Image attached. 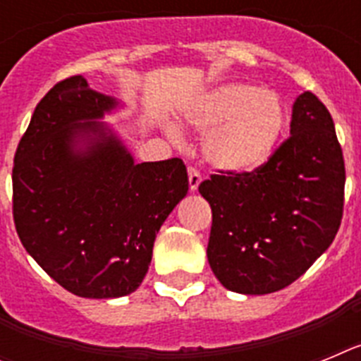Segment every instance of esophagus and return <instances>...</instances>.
<instances>
[{"label": "esophagus", "mask_w": 361, "mask_h": 361, "mask_svg": "<svg viewBox=\"0 0 361 361\" xmlns=\"http://www.w3.org/2000/svg\"><path fill=\"white\" fill-rule=\"evenodd\" d=\"M188 180H190V190L197 191L200 180H202V175H200L197 168H188Z\"/></svg>", "instance_id": "34e87169"}]
</instances>
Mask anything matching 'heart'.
Wrapping results in <instances>:
<instances>
[{
    "mask_svg": "<svg viewBox=\"0 0 361 361\" xmlns=\"http://www.w3.org/2000/svg\"><path fill=\"white\" fill-rule=\"evenodd\" d=\"M184 119L204 137L209 164L233 173H247L269 161L288 123L282 99L245 82H224L200 95L184 110ZM178 141L177 130L170 128Z\"/></svg>",
    "mask_w": 361,
    "mask_h": 361,
    "instance_id": "heart-1",
    "label": "heart"
}]
</instances>
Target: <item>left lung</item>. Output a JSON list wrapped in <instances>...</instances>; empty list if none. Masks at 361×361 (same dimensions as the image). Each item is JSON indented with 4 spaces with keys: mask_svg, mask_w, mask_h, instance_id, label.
Wrapping results in <instances>:
<instances>
[{
    "mask_svg": "<svg viewBox=\"0 0 361 361\" xmlns=\"http://www.w3.org/2000/svg\"><path fill=\"white\" fill-rule=\"evenodd\" d=\"M345 164L329 110L311 92L293 104L291 135L247 173L200 183L212 206L208 262L226 289L267 295L304 275L336 237Z\"/></svg>",
    "mask_w": 361,
    "mask_h": 361,
    "instance_id": "8db88e82",
    "label": "left lung"
}]
</instances>
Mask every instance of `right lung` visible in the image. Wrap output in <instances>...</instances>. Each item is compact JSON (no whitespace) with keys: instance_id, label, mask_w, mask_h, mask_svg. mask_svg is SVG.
<instances>
[{"instance_id":"obj_1","label":"right lung","mask_w":361,"mask_h":361,"mask_svg":"<svg viewBox=\"0 0 361 361\" xmlns=\"http://www.w3.org/2000/svg\"><path fill=\"white\" fill-rule=\"evenodd\" d=\"M114 97L82 75L39 101L16 149L12 213L34 260L82 298H117L141 286L162 222L188 193L180 159L133 162L104 123Z\"/></svg>"}]
</instances>
